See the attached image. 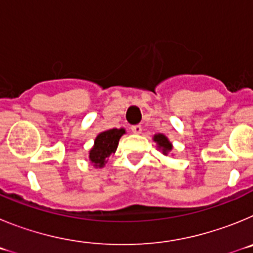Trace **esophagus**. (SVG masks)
<instances>
[{"label":"esophagus","mask_w":253,"mask_h":253,"mask_svg":"<svg viewBox=\"0 0 253 253\" xmlns=\"http://www.w3.org/2000/svg\"><path fill=\"white\" fill-rule=\"evenodd\" d=\"M142 130H143L142 125H139V124L133 125V126H131V131H133L134 134H140L142 133Z\"/></svg>","instance_id":"34e87169"}]
</instances>
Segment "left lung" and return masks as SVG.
<instances>
[{
    "label": "left lung",
    "instance_id": "left-lung-1",
    "mask_svg": "<svg viewBox=\"0 0 253 253\" xmlns=\"http://www.w3.org/2000/svg\"><path fill=\"white\" fill-rule=\"evenodd\" d=\"M153 139L154 142L157 143L158 149H161L163 154H169V152L172 151V144L166 135H163V134H156L153 137Z\"/></svg>",
    "mask_w": 253,
    "mask_h": 253
}]
</instances>
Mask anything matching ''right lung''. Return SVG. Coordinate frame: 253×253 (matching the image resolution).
<instances>
[{"instance_id": "right-lung-1", "label": "right lung", "mask_w": 253, "mask_h": 253, "mask_svg": "<svg viewBox=\"0 0 253 253\" xmlns=\"http://www.w3.org/2000/svg\"><path fill=\"white\" fill-rule=\"evenodd\" d=\"M123 134H125V129H109L106 131L100 133L95 139V144L90 149V162L95 167H104L106 163V158L110 154L115 153L119 139Z\"/></svg>"}]
</instances>
